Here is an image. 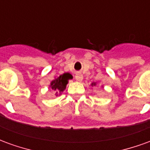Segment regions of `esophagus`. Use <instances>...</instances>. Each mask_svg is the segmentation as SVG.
<instances>
[{"instance_id":"esophagus-1","label":"esophagus","mask_w":150,"mask_h":150,"mask_svg":"<svg viewBox=\"0 0 150 150\" xmlns=\"http://www.w3.org/2000/svg\"><path fill=\"white\" fill-rule=\"evenodd\" d=\"M83 76L81 75V74H77V75H75V79L79 82H81L83 80Z\"/></svg>"}]
</instances>
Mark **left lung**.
<instances>
[{"label": "left lung", "instance_id": "obj_1", "mask_svg": "<svg viewBox=\"0 0 150 150\" xmlns=\"http://www.w3.org/2000/svg\"><path fill=\"white\" fill-rule=\"evenodd\" d=\"M95 85H96V83H91V86H95Z\"/></svg>", "mask_w": 150, "mask_h": 150}]
</instances>
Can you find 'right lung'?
I'll use <instances>...</instances> for the list:
<instances>
[{
	"label": "right lung",
	"instance_id": "right-lung-1",
	"mask_svg": "<svg viewBox=\"0 0 150 150\" xmlns=\"http://www.w3.org/2000/svg\"><path fill=\"white\" fill-rule=\"evenodd\" d=\"M73 77L70 73H64L57 79L52 80L50 85V88H51L52 90L55 91L56 96L62 94V91L66 89L67 84L68 83V80L71 79Z\"/></svg>",
	"mask_w": 150,
	"mask_h": 150
}]
</instances>
